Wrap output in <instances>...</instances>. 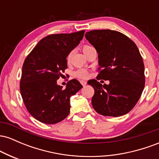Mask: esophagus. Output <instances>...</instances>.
Wrapping results in <instances>:
<instances>
[{"label": "esophagus", "instance_id": "obj_1", "mask_svg": "<svg viewBox=\"0 0 159 159\" xmlns=\"http://www.w3.org/2000/svg\"><path fill=\"white\" fill-rule=\"evenodd\" d=\"M81 84L83 85V86H85L86 84H87V82L83 81H81Z\"/></svg>", "mask_w": 159, "mask_h": 159}]
</instances>
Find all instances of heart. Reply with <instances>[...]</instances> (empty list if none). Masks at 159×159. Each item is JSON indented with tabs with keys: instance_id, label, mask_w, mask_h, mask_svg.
<instances>
[{
	"instance_id": "obj_1",
	"label": "heart",
	"mask_w": 159,
	"mask_h": 159,
	"mask_svg": "<svg viewBox=\"0 0 159 159\" xmlns=\"http://www.w3.org/2000/svg\"><path fill=\"white\" fill-rule=\"evenodd\" d=\"M91 48H93V47L90 46V45H84L82 46V52H83L84 54H85L86 53L88 52V51H90ZM71 58H72V53H69V55L67 56V62H68V63L70 62ZM75 75L78 78L84 79V78H87L88 77V72H87V71L85 70V69H80V70H78L75 72Z\"/></svg>"
}]
</instances>
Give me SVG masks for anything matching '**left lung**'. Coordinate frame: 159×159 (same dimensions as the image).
<instances>
[{
    "mask_svg": "<svg viewBox=\"0 0 159 159\" xmlns=\"http://www.w3.org/2000/svg\"><path fill=\"white\" fill-rule=\"evenodd\" d=\"M85 37L98 53L101 69L98 77L109 81L103 85L95 79L87 82L95 90L93 107L103 116L128 114L139 100L145 85L144 64L138 47L115 30H91Z\"/></svg>",
    "mask_w": 159,
    "mask_h": 159,
    "instance_id": "obj_1",
    "label": "left lung"
}]
</instances>
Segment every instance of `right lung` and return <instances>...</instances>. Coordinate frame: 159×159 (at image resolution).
I'll use <instances>...</instances> for the list:
<instances>
[{
	"label": "right lung",
	"mask_w": 159,
	"mask_h": 159,
	"mask_svg": "<svg viewBox=\"0 0 159 159\" xmlns=\"http://www.w3.org/2000/svg\"><path fill=\"white\" fill-rule=\"evenodd\" d=\"M84 32L45 36L24 62L21 97L28 112L41 123L55 124L64 120L70 111V97L83 87L72 79L63 89L57 81L67 68V56L79 44Z\"/></svg>",
	"instance_id": "right-lung-1"
}]
</instances>
